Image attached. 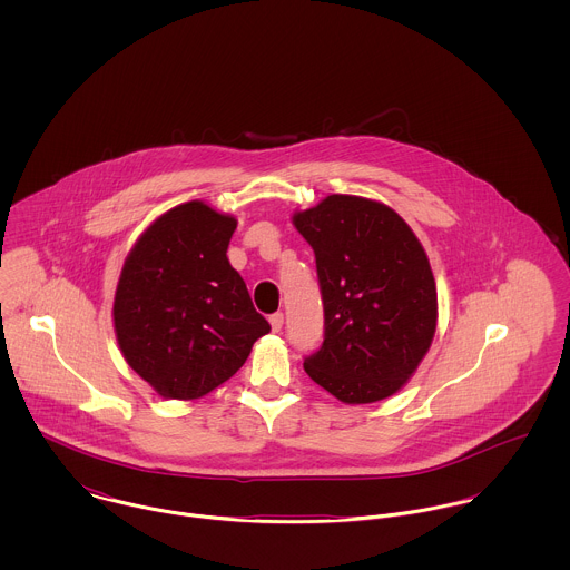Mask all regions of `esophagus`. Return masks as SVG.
Here are the masks:
<instances>
[{
  "instance_id": "34e87169",
  "label": "esophagus",
  "mask_w": 570,
  "mask_h": 570,
  "mask_svg": "<svg viewBox=\"0 0 570 570\" xmlns=\"http://www.w3.org/2000/svg\"><path fill=\"white\" fill-rule=\"evenodd\" d=\"M283 323H285V316H283L281 312H276V314H272V316H269V325H272V331H276V333H278V331L283 328Z\"/></svg>"
}]
</instances>
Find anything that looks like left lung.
<instances>
[{
    "mask_svg": "<svg viewBox=\"0 0 570 570\" xmlns=\"http://www.w3.org/2000/svg\"><path fill=\"white\" fill-rule=\"evenodd\" d=\"M292 222L314 247L325 305V340L305 357L307 375L344 404L395 395L436 331L423 245L393 208L355 195H328Z\"/></svg>",
    "mask_w": 570,
    "mask_h": 570,
    "instance_id": "left-lung-1",
    "label": "left lung"
}]
</instances>
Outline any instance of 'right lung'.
<instances>
[{"instance_id": "1", "label": "right lung", "mask_w": 570, "mask_h": 570, "mask_svg": "<svg viewBox=\"0 0 570 570\" xmlns=\"http://www.w3.org/2000/svg\"><path fill=\"white\" fill-rule=\"evenodd\" d=\"M237 219L204 202L160 215L125 258L114 328L127 364L164 400H199L269 333L226 252Z\"/></svg>"}]
</instances>
